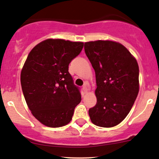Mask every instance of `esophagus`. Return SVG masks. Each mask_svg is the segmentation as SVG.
<instances>
[{"label": "esophagus", "instance_id": "esophagus-1", "mask_svg": "<svg viewBox=\"0 0 159 159\" xmlns=\"http://www.w3.org/2000/svg\"><path fill=\"white\" fill-rule=\"evenodd\" d=\"M83 90H84V92L85 93H87L88 92V90H89L88 87H87V86H86V85L84 86V87H83Z\"/></svg>", "mask_w": 159, "mask_h": 159}]
</instances>
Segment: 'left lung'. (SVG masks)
<instances>
[{
    "label": "left lung",
    "mask_w": 159,
    "mask_h": 159,
    "mask_svg": "<svg viewBox=\"0 0 159 159\" xmlns=\"http://www.w3.org/2000/svg\"><path fill=\"white\" fill-rule=\"evenodd\" d=\"M84 51L95 70L97 86V102L89 110L90 120L97 126L114 127L126 117L138 96V62L116 42H87Z\"/></svg>",
    "instance_id": "obj_1"
}]
</instances>
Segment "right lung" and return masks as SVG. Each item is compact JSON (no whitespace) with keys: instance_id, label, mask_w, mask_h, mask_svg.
<instances>
[{"instance_id":"add662e5","label":"right lung","mask_w":159,"mask_h":159,"mask_svg":"<svg viewBox=\"0 0 159 159\" xmlns=\"http://www.w3.org/2000/svg\"><path fill=\"white\" fill-rule=\"evenodd\" d=\"M84 43L48 39L29 53L21 72V84L32 114L46 126L58 128L72 120L81 100L69 65L81 52Z\"/></svg>"}]
</instances>
